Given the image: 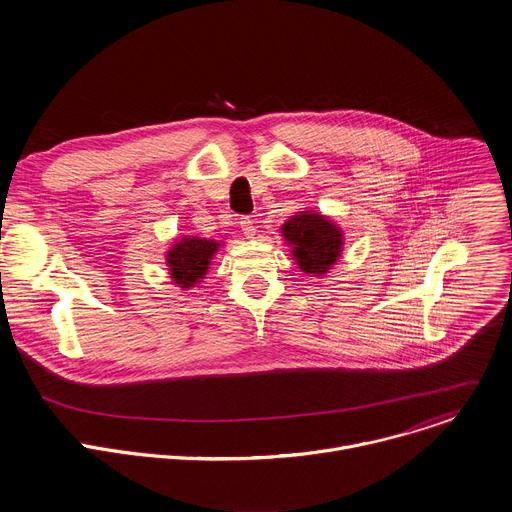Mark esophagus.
<instances>
[{
    "label": "esophagus",
    "instance_id": "esophagus-1",
    "mask_svg": "<svg viewBox=\"0 0 512 512\" xmlns=\"http://www.w3.org/2000/svg\"><path fill=\"white\" fill-rule=\"evenodd\" d=\"M241 231L247 239H253L255 233H257V221H253L251 216H243L241 218Z\"/></svg>",
    "mask_w": 512,
    "mask_h": 512
}]
</instances>
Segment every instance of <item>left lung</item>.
I'll return each instance as SVG.
<instances>
[{
	"label": "left lung",
	"mask_w": 512,
	"mask_h": 512,
	"mask_svg": "<svg viewBox=\"0 0 512 512\" xmlns=\"http://www.w3.org/2000/svg\"><path fill=\"white\" fill-rule=\"evenodd\" d=\"M281 233L285 241L294 247L291 253L306 273H326L330 265H334L342 247L340 231L324 216L312 212L289 218Z\"/></svg>",
	"instance_id": "1"
}]
</instances>
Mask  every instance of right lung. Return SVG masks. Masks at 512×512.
I'll return each instance as SVG.
<instances>
[{
    "mask_svg": "<svg viewBox=\"0 0 512 512\" xmlns=\"http://www.w3.org/2000/svg\"><path fill=\"white\" fill-rule=\"evenodd\" d=\"M218 243L206 239H182L168 253V267L172 271L174 281L180 287L194 285L210 265L212 255L216 253Z\"/></svg>",
    "mask_w": 512,
    "mask_h": 512,
    "instance_id": "add662e5",
    "label": "right lung"
}]
</instances>
